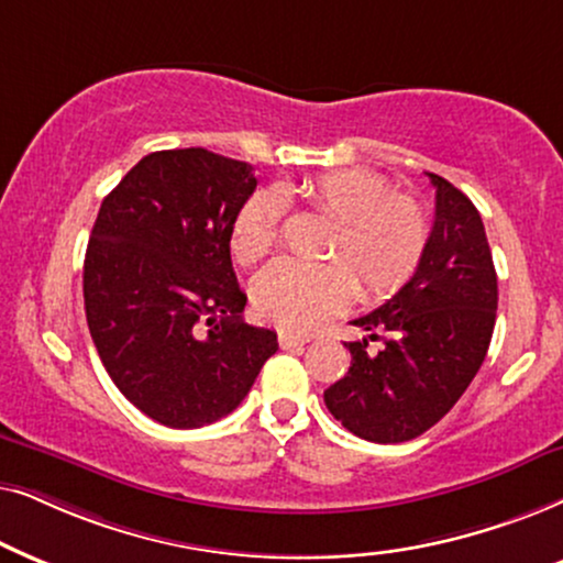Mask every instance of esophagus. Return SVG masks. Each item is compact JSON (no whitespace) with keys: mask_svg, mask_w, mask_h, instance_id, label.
<instances>
[{"mask_svg":"<svg viewBox=\"0 0 563 563\" xmlns=\"http://www.w3.org/2000/svg\"><path fill=\"white\" fill-rule=\"evenodd\" d=\"M311 336L306 334H294V332H280L277 334V342H280L283 350H290V347H303L306 342H309Z\"/></svg>","mask_w":563,"mask_h":563,"instance_id":"esophagus-1","label":"esophagus"}]
</instances>
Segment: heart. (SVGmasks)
I'll return each mask as SVG.
<instances>
[{"label":"heart","mask_w":563,"mask_h":563,"mask_svg":"<svg viewBox=\"0 0 563 563\" xmlns=\"http://www.w3.org/2000/svg\"><path fill=\"white\" fill-rule=\"evenodd\" d=\"M306 200L334 219L324 265L277 260L252 280V303L262 319L306 332L347 309L360 294L386 301L422 267L430 246V219L415 195L391 190L371 169H332L303 187ZM286 198L254 192L231 227V252L252 265L277 244Z\"/></svg>","instance_id":"heart-1"}]
</instances>
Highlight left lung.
Returning a JSON list of instances; mask_svg holds the SVG:
<instances>
[{
	"instance_id": "obj_1",
	"label": "left lung",
	"mask_w": 563,
	"mask_h": 563,
	"mask_svg": "<svg viewBox=\"0 0 563 563\" xmlns=\"http://www.w3.org/2000/svg\"><path fill=\"white\" fill-rule=\"evenodd\" d=\"M427 177L434 223L422 267L384 306L352 321L368 336L344 342L350 371L324 391L334 419L371 443H407L438 424L482 368L497 319L482 216L459 187Z\"/></svg>"
}]
</instances>
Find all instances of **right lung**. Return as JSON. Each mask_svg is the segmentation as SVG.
Returning a JSON list of instances; mask_svg holds the SVG:
<instances>
[{"label": "right lung", "instance_id": "1", "mask_svg": "<svg viewBox=\"0 0 563 563\" xmlns=\"http://www.w3.org/2000/svg\"><path fill=\"white\" fill-rule=\"evenodd\" d=\"M254 187L252 164L169 148L144 156L97 213L89 334L120 394L159 424L192 430L231 415L277 350L273 329L242 321L231 267V227Z\"/></svg>", "mask_w": 563, "mask_h": 563}]
</instances>
